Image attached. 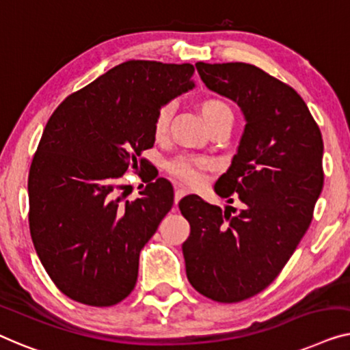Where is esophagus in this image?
Returning <instances> with one entry per match:
<instances>
[{"label":"esophagus","mask_w":350,"mask_h":350,"mask_svg":"<svg viewBox=\"0 0 350 350\" xmlns=\"http://www.w3.org/2000/svg\"><path fill=\"white\" fill-rule=\"evenodd\" d=\"M187 195V190H184V189H176V193H174V203L177 204L179 203V201L184 198V196Z\"/></svg>","instance_id":"1"}]
</instances>
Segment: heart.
Wrapping results in <instances>:
<instances>
[{
  "label": "heart",
  "mask_w": 350,
  "mask_h": 350,
  "mask_svg": "<svg viewBox=\"0 0 350 350\" xmlns=\"http://www.w3.org/2000/svg\"><path fill=\"white\" fill-rule=\"evenodd\" d=\"M201 116L206 124H208L209 130L215 126H226L231 128L234 120V112L228 103L222 98H204L200 103ZM171 116H173V106L171 105H161L155 112L154 117V136L157 139H161L166 135L170 128ZM213 166V160L209 157H200V155H179L174 160L168 163L170 173L176 176L185 184L195 185L198 184L203 177L206 170Z\"/></svg>",
  "instance_id": "obj_1"
}]
</instances>
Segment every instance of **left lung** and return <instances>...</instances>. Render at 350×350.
<instances>
[{"label":"left lung","instance_id":"obj_1","mask_svg":"<svg viewBox=\"0 0 350 350\" xmlns=\"http://www.w3.org/2000/svg\"><path fill=\"white\" fill-rule=\"evenodd\" d=\"M209 90L241 107L245 126L215 193L244 208L222 211L190 195L179 209L190 224L182 244L196 292L238 303L268 287L309 228L323 187V141L303 98L247 63H196Z\"/></svg>","mask_w":350,"mask_h":350}]
</instances>
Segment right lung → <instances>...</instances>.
<instances>
[{
  "instance_id": "add662e5",
  "label": "right lung",
  "mask_w": 350,
  "mask_h": 350,
  "mask_svg": "<svg viewBox=\"0 0 350 350\" xmlns=\"http://www.w3.org/2000/svg\"><path fill=\"white\" fill-rule=\"evenodd\" d=\"M193 72L190 63L125 62L49 119L29 168L28 219L38 257L68 298L112 306L135 288L141 249L173 208L174 191L154 177L139 198L124 201L116 185L154 146L157 109L191 90Z\"/></svg>"
}]
</instances>
